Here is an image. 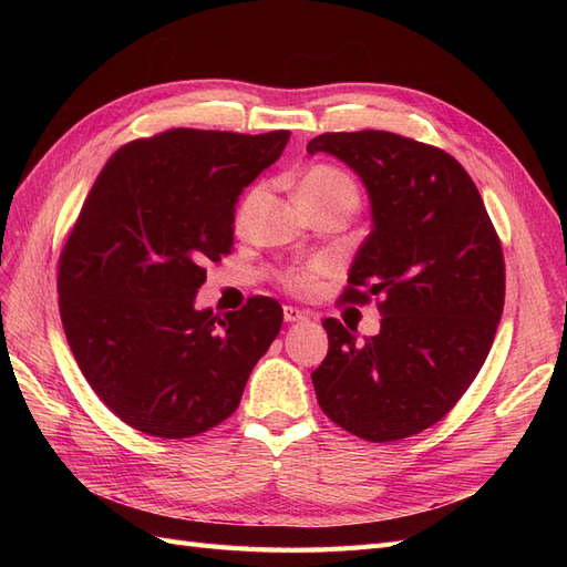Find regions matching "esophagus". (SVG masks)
I'll return each mask as SVG.
<instances>
[{
    "mask_svg": "<svg viewBox=\"0 0 567 567\" xmlns=\"http://www.w3.org/2000/svg\"><path fill=\"white\" fill-rule=\"evenodd\" d=\"M284 319H286L288 323H296V321H305L307 315H305L302 310H298V307H293V305H286V307H284Z\"/></svg>",
    "mask_w": 567,
    "mask_h": 567,
    "instance_id": "obj_1",
    "label": "esophagus"
}]
</instances>
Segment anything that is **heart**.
Segmentation results:
<instances>
[{
  "label": "heart",
  "instance_id": "b5f03b06",
  "mask_svg": "<svg viewBox=\"0 0 567 567\" xmlns=\"http://www.w3.org/2000/svg\"><path fill=\"white\" fill-rule=\"evenodd\" d=\"M329 198H346L357 203V188L348 175H342L340 169L329 167V165H315L307 169L302 179L298 182V200L300 203H312V200H329ZM252 196L238 208L236 215V225L244 227L246 215L250 210ZM323 267L319 262L315 265H305V267H293L284 274V286L293 293H307V290L315 288L317 274Z\"/></svg>",
  "mask_w": 567,
  "mask_h": 567
}]
</instances>
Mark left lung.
<instances>
[{"mask_svg": "<svg viewBox=\"0 0 567 567\" xmlns=\"http://www.w3.org/2000/svg\"><path fill=\"white\" fill-rule=\"evenodd\" d=\"M329 153L367 186L371 234L340 300L379 296L381 331L357 340L323 319L329 354L312 373L319 406L369 442L416 435L468 390L504 312V255L466 169L442 148L364 130L326 132Z\"/></svg>", "mask_w": 567, "mask_h": 567, "instance_id": "left-lung-1", "label": "left lung"}]
</instances>
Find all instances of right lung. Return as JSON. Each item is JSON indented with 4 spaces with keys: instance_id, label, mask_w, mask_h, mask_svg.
<instances>
[{
    "instance_id": "obj_1",
    "label": "right lung",
    "mask_w": 567,
    "mask_h": 567,
    "mask_svg": "<svg viewBox=\"0 0 567 567\" xmlns=\"http://www.w3.org/2000/svg\"><path fill=\"white\" fill-rule=\"evenodd\" d=\"M288 140L177 127L117 148L96 177L61 252L59 310L82 375L134 431L182 440L229 419L279 336L277 300L219 317L196 293L234 246L238 196Z\"/></svg>"
}]
</instances>
